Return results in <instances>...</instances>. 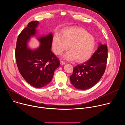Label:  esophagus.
<instances>
[{
	"instance_id": "1",
	"label": "esophagus",
	"mask_w": 125,
	"mask_h": 125,
	"mask_svg": "<svg viewBox=\"0 0 125 125\" xmlns=\"http://www.w3.org/2000/svg\"><path fill=\"white\" fill-rule=\"evenodd\" d=\"M60 64H61V65H65L66 63H65V62L63 61H60Z\"/></svg>"
}]
</instances>
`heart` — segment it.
Here are the masks:
<instances>
[{"label":"heart","instance_id":"b5f03b06","mask_svg":"<svg viewBox=\"0 0 125 125\" xmlns=\"http://www.w3.org/2000/svg\"><path fill=\"white\" fill-rule=\"evenodd\" d=\"M95 44L94 37L85 30L78 27L64 29L61 36L55 34L52 40L53 49L55 54L60 55L68 49L69 52L63 56L67 60L75 59L77 62H83L92 54Z\"/></svg>","mask_w":125,"mask_h":125}]
</instances>
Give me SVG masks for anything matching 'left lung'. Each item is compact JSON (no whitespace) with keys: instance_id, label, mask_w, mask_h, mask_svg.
<instances>
[{"instance_id":"obj_1","label":"left lung","mask_w":125,"mask_h":125,"mask_svg":"<svg viewBox=\"0 0 125 125\" xmlns=\"http://www.w3.org/2000/svg\"><path fill=\"white\" fill-rule=\"evenodd\" d=\"M107 57V45L99 43L90 60L74 67L73 74L70 76L71 83L80 90L94 86L105 72Z\"/></svg>"}]
</instances>
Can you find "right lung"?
Segmentation results:
<instances>
[{
	"label": "right lung",
	"instance_id": "obj_1",
	"mask_svg": "<svg viewBox=\"0 0 125 125\" xmlns=\"http://www.w3.org/2000/svg\"><path fill=\"white\" fill-rule=\"evenodd\" d=\"M38 21L30 22L19 34L17 40L15 57L17 65L23 78L31 85L41 88L52 80L54 71L59 66V59L51 51L52 34L38 38L40 46L30 49L28 42L36 34Z\"/></svg>",
	"mask_w": 125,
	"mask_h": 125
}]
</instances>
